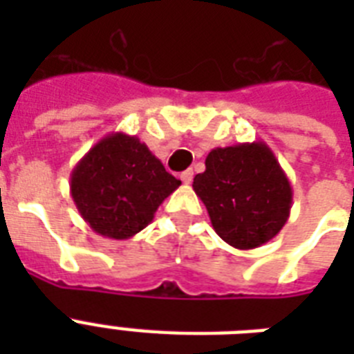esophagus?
I'll return each mask as SVG.
<instances>
[{
  "mask_svg": "<svg viewBox=\"0 0 354 354\" xmlns=\"http://www.w3.org/2000/svg\"><path fill=\"white\" fill-rule=\"evenodd\" d=\"M180 180H182L183 183H191L193 182V171H183L182 174H180Z\"/></svg>",
  "mask_w": 354,
  "mask_h": 354,
  "instance_id": "obj_1",
  "label": "esophagus"
}]
</instances>
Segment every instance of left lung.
Wrapping results in <instances>:
<instances>
[{
  "label": "left lung",
  "instance_id": "left-lung-1",
  "mask_svg": "<svg viewBox=\"0 0 354 354\" xmlns=\"http://www.w3.org/2000/svg\"><path fill=\"white\" fill-rule=\"evenodd\" d=\"M193 189L218 236L236 250L266 244L290 216V182L263 141L211 150Z\"/></svg>",
  "mask_w": 354,
  "mask_h": 354
}]
</instances>
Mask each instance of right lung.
Here are the masks:
<instances>
[{
	"instance_id": "add662e5",
	"label": "right lung",
	"mask_w": 354,
	"mask_h": 354,
	"mask_svg": "<svg viewBox=\"0 0 354 354\" xmlns=\"http://www.w3.org/2000/svg\"><path fill=\"white\" fill-rule=\"evenodd\" d=\"M180 183L136 136L113 132L75 165L69 189L93 232L122 241L149 226Z\"/></svg>"
}]
</instances>
